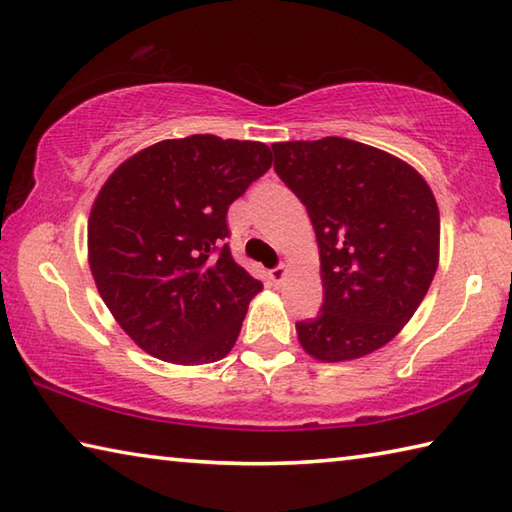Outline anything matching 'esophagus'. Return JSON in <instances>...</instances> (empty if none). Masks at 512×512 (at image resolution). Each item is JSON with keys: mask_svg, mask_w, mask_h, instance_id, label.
<instances>
[{"mask_svg": "<svg viewBox=\"0 0 512 512\" xmlns=\"http://www.w3.org/2000/svg\"><path fill=\"white\" fill-rule=\"evenodd\" d=\"M287 273H289V268L280 264V266H275V268H271V271H268V277H271V282L275 284V287H280V284L284 282V277H287Z\"/></svg>", "mask_w": 512, "mask_h": 512, "instance_id": "1", "label": "esophagus"}]
</instances>
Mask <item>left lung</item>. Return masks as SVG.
<instances>
[{"label": "left lung", "mask_w": 512, "mask_h": 512, "mask_svg": "<svg viewBox=\"0 0 512 512\" xmlns=\"http://www.w3.org/2000/svg\"><path fill=\"white\" fill-rule=\"evenodd\" d=\"M273 153L320 248L323 307L296 323L298 341L318 361L366 357L427 296L440 250L436 198L411 164L345 137L277 142Z\"/></svg>", "instance_id": "8db88e82"}]
</instances>
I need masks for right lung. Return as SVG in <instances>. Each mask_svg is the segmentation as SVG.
<instances>
[{
    "label": "right lung",
    "instance_id": "obj_1",
    "mask_svg": "<svg viewBox=\"0 0 512 512\" xmlns=\"http://www.w3.org/2000/svg\"><path fill=\"white\" fill-rule=\"evenodd\" d=\"M262 142L189 135L121 162L88 221L90 271L121 329L180 366L223 359L262 282L230 255L228 207L271 169Z\"/></svg>",
    "mask_w": 512,
    "mask_h": 512
}]
</instances>
